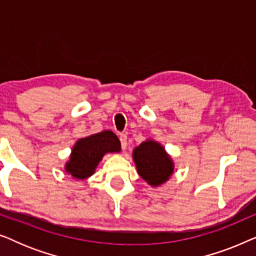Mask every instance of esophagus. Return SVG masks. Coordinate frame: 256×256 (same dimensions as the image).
Returning a JSON list of instances; mask_svg holds the SVG:
<instances>
[{"mask_svg":"<svg viewBox=\"0 0 256 256\" xmlns=\"http://www.w3.org/2000/svg\"><path fill=\"white\" fill-rule=\"evenodd\" d=\"M120 142H121V148L126 150V148H127V135L120 134Z\"/></svg>","mask_w":256,"mask_h":256,"instance_id":"obj_1","label":"esophagus"}]
</instances>
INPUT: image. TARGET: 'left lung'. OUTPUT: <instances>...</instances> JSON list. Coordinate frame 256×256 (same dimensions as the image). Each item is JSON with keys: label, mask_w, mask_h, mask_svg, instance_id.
I'll return each mask as SVG.
<instances>
[{"label": "left lung", "mask_w": 256, "mask_h": 256, "mask_svg": "<svg viewBox=\"0 0 256 256\" xmlns=\"http://www.w3.org/2000/svg\"><path fill=\"white\" fill-rule=\"evenodd\" d=\"M132 160L138 174L150 186H160L174 174L172 158L164 146L152 138L146 140L132 150Z\"/></svg>", "instance_id": "left-lung-1"}]
</instances>
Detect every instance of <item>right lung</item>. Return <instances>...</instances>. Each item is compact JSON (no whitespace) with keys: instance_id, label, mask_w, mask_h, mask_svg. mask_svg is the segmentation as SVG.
Returning <instances> with one entry per match:
<instances>
[{"instance_id":"obj_1","label":"right lung","mask_w":256,"mask_h":256,"mask_svg":"<svg viewBox=\"0 0 256 256\" xmlns=\"http://www.w3.org/2000/svg\"><path fill=\"white\" fill-rule=\"evenodd\" d=\"M121 143L110 130L79 138L73 146L70 160L65 164V171L74 178L82 180L96 172V166L106 154L120 152Z\"/></svg>"}]
</instances>
